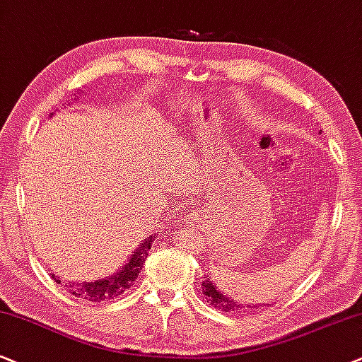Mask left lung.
I'll list each match as a JSON object with an SVG mask.
<instances>
[{"label":"left lung","mask_w":362,"mask_h":362,"mask_svg":"<svg viewBox=\"0 0 362 362\" xmlns=\"http://www.w3.org/2000/svg\"><path fill=\"white\" fill-rule=\"evenodd\" d=\"M202 288H203L204 297H206V300L209 302V304H211L213 307H216V309L221 312H240L242 309H245V307H252L248 304H243V302L236 300V298H233V297L226 296V293H223L221 290L216 287V284L213 282L211 274H209V272H208V275L203 276ZM262 305H269V304H262Z\"/></svg>","instance_id":"obj_1"}]
</instances>
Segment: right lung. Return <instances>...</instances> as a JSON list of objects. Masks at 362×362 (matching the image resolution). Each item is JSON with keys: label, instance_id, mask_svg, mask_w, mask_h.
Returning <instances> with one entry per match:
<instances>
[{"label": "right lung", "instance_id": "right-lung-1", "mask_svg": "<svg viewBox=\"0 0 362 362\" xmlns=\"http://www.w3.org/2000/svg\"><path fill=\"white\" fill-rule=\"evenodd\" d=\"M80 92L82 90H77V93H74L75 99H78ZM53 114H50V117ZM154 238H156V233L144 238V242H142L139 247L131 253V257L127 258L126 263H124L122 269L114 272L112 275H105L97 280H80V282H69V284H64L62 276L57 274H52V279L55 280L57 284H64V287H66V290H69L72 296L86 298V300H90V302H102L105 300V298L119 297L120 293H124L127 288H131V285L136 282L137 275L141 274L142 265H144L147 258V252H149Z\"/></svg>", "mask_w": 362, "mask_h": 362}]
</instances>
